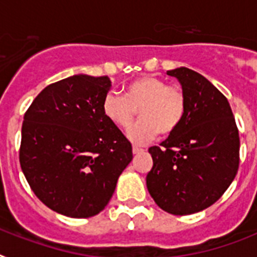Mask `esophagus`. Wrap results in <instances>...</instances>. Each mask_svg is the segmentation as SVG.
Instances as JSON below:
<instances>
[{
  "instance_id": "1",
  "label": "esophagus",
  "mask_w": 257,
  "mask_h": 257,
  "mask_svg": "<svg viewBox=\"0 0 257 257\" xmlns=\"http://www.w3.org/2000/svg\"><path fill=\"white\" fill-rule=\"evenodd\" d=\"M141 153H144V149H141V147H137V146L133 147V154H141Z\"/></svg>"
}]
</instances>
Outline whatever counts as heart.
<instances>
[{"label": "heart", "mask_w": 257, "mask_h": 257, "mask_svg": "<svg viewBox=\"0 0 257 257\" xmlns=\"http://www.w3.org/2000/svg\"><path fill=\"white\" fill-rule=\"evenodd\" d=\"M138 108L141 120L128 132V138L142 145L154 140L159 132L169 135L175 131L184 119L186 101L178 86H169L156 76H142L125 86L124 97L108 93L102 103L106 119L122 131L131 128Z\"/></svg>", "instance_id": "obj_1"}]
</instances>
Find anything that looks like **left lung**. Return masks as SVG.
I'll return each mask as SVG.
<instances>
[{
    "label": "left lung",
    "mask_w": 257,
    "mask_h": 257,
    "mask_svg": "<svg viewBox=\"0 0 257 257\" xmlns=\"http://www.w3.org/2000/svg\"><path fill=\"white\" fill-rule=\"evenodd\" d=\"M167 75L181 84L186 108L160 147L149 149L154 166L146 186L163 211L191 215L217 202L233 182L239 166V135L230 104L204 76L186 67Z\"/></svg>",
    "instance_id": "obj_1"
}]
</instances>
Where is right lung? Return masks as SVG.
<instances>
[{
  "label": "right lung",
  "mask_w": 257,
  "mask_h": 257,
  "mask_svg": "<svg viewBox=\"0 0 257 257\" xmlns=\"http://www.w3.org/2000/svg\"><path fill=\"white\" fill-rule=\"evenodd\" d=\"M108 76L73 75L46 86L27 110L19 160L36 196L73 218L98 215L133 159L131 142L102 110Z\"/></svg>",
  "instance_id": "1"
}]
</instances>
